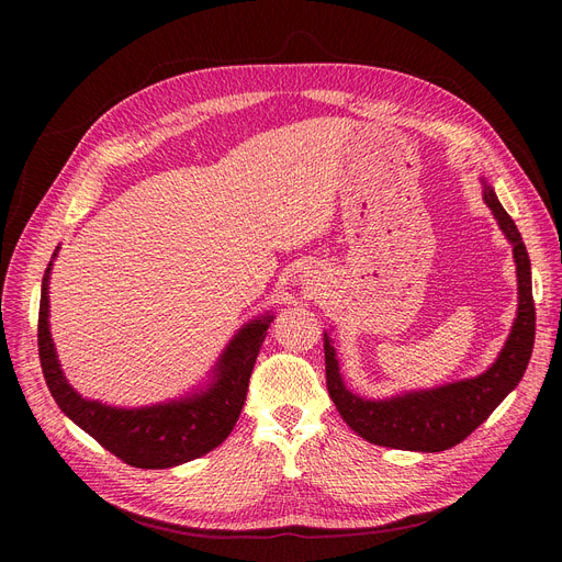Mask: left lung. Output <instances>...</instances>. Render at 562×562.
<instances>
[{
    "mask_svg": "<svg viewBox=\"0 0 562 562\" xmlns=\"http://www.w3.org/2000/svg\"><path fill=\"white\" fill-rule=\"evenodd\" d=\"M483 193L501 229L513 244L519 282V310L515 326L492 369L479 378L460 380L430 392H415L390 401H367L344 387L333 339L328 335L323 337L330 398L337 405L341 419L371 445L424 453L447 451L460 445L492 415L496 405L519 385L528 367L536 344V303L533 284H530V259L515 221L501 206L492 187H485Z\"/></svg>",
    "mask_w": 562,
    "mask_h": 562,
    "instance_id": "8db88e82",
    "label": "left lung"
}]
</instances>
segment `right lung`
Listing matches in <instances>:
<instances>
[{
    "instance_id": "1",
    "label": "right lung",
    "mask_w": 562,
    "mask_h": 562,
    "mask_svg": "<svg viewBox=\"0 0 562 562\" xmlns=\"http://www.w3.org/2000/svg\"><path fill=\"white\" fill-rule=\"evenodd\" d=\"M56 255V252H54ZM47 263L38 310V358L47 387L66 415L93 439L138 469H164L210 453L227 439L246 403L259 348L266 339L271 314H266L236 335L223 352L212 387L184 401L153 405L140 409L109 407L81 398L64 378L56 362L54 344L47 328Z\"/></svg>"
}]
</instances>
